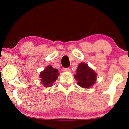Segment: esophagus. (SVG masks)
I'll return each mask as SVG.
<instances>
[{"instance_id":"1","label":"esophagus","mask_w":129,"mask_h":129,"mask_svg":"<svg viewBox=\"0 0 129 129\" xmlns=\"http://www.w3.org/2000/svg\"><path fill=\"white\" fill-rule=\"evenodd\" d=\"M63 71H65V72H70V68H63Z\"/></svg>"}]
</instances>
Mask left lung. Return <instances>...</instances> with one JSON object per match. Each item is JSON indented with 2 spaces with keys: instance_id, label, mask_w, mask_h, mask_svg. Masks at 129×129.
Here are the masks:
<instances>
[{
  "instance_id": "8db88e82",
  "label": "left lung",
  "mask_w": 129,
  "mask_h": 129,
  "mask_svg": "<svg viewBox=\"0 0 129 129\" xmlns=\"http://www.w3.org/2000/svg\"><path fill=\"white\" fill-rule=\"evenodd\" d=\"M76 72L75 78L80 87L89 88L95 83L97 74L86 64L80 63L77 68Z\"/></svg>"
}]
</instances>
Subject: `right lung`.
I'll return each instance as SVG.
<instances>
[{
	"label": "right lung",
	"mask_w": 129,
	"mask_h": 129,
	"mask_svg": "<svg viewBox=\"0 0 129 129\" xmlns=\"http://www.w3.org/2000/svg\"><path fill=\"white\" fill-rule=\"evenodd\" d=\"M58 75V70L57 69L53 68L52 66L49 65L40 74L42 83L44 84L45 87H50L57 80Z\"/></svg>",
	"instance_id": "1"
}]
</instances>
